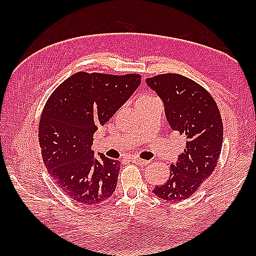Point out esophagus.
<instances>
[{
    "mask_svg": "<svg viewBox=\"0 0 256 256\" xmlns=\"http://www.w3.org/2000/svg\"><path fill=\"white\" fill-rule=\"evenodd\" d=\"M132 162H135L136 165H140V166H145L150 164V160H140V158H138V157H134V158H132Z\"/></svg>",
    "mask_w": 256,
    "mask_h": 256,
    "instance_id": "1",
    "label": "esophagus"
}]
</instances>
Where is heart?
Listing matches in <instances>:
<instances>
[{"instance_id":"1","label":"heart","mask_w":256,"mask_h":256,"mask_svg":"<svg viewBox=\"0 0 256 256\" xmlns=\"http://www.w3.org/2000/svg\"><path fill=\"white\" fill-rule=\"evenodd\" d=\"M142 99H146V98H142Z\"/></svg>"}]
</instances>
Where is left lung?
I'll return each mask as SVG.
<instances>
[{
  "label": "left lung",
  "mask_w": 256,
  "mask_h": 256,
  "mask_svg": "<svg viewBox=\"0 0 256 256\" xmlns=\"http://www.w3.org/2000/svg\"><path fill=\"white\" fill-rule=\"evenodd\" d=\"M164 102L167 121L186 136V148L170 165L168 180L154 194L166 201L192 196L216 170L224 142V124L214 98L194 80L165 74L145 80Z\"/></svg>",
  "instance_id": "obj_1"
}]
</instances>
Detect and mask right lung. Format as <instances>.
<instances>
[{"label": "right lung", "instance_id": "add662e5", "mask_svg": "<svg viewBox=\"0 0 256 256\" xmlns=\"http://www.w3.org/2000/svg\"><path fill=\"white\" fill-rule=\"evenodd\" d=\"M140 78L80 72L47 100L38 128L42 160L57 186L77 202L100 204L116 190L120 162L103 154L96 158L94 134L130 99Z\"/></svg>", "mask_w": 256, "mask_h": 256}]
</instances>
